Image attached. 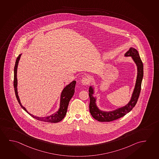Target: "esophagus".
I'll list each match as a JSON object with an SVG mask.
<instances>
[{
  "label": "esophagus",
  "mask_w": 159,
  "mask_h": 159,
  "mask_svg": "<svg viewBox=\"0 0 159 159\" xmlns=\"http://www.w3.org/2000/svg\"><path fill=\"white\" fill-rule=\"evenodd\" d=\"M81 82L83 84V85H87V84H88L89 83L90 80H89V79L88 77H83V78L82 79Z\"/></svg>",
  "instance_id": "1"
}]
</instances>
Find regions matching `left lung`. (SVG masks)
Masks as SVG:
<instances>
[{
    "label": "left lung",
    "mask_w": 159,
    "mask_h": 159,
    "mask_svg": "<svg viewBox=\"0 0 159 159\" xmlns=\"http://www.w3.org/2000/svg\"><path fill=\"white\" fill-rule=\"evenodd\" d=\"M125 56H131L134 62L137 66V77L135 88L131 96V99L128 103L124 107L117 108L112 111H101L97 106L96 98L94 97V89L91 86L89 88V96L90 98L89 103V111L92 115L96 120L98 121L105 122V121H113L118 119L124 116L126 114L131 111L135 106L141 91V82L143 78V64L141 58L140 57L139 52L135 48H130L124 55Z\"/></svg>",
    "instance_id": "1"
}]
</instances>
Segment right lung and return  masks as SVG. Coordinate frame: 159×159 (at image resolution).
<instances>
[{
  "label": "right lung",
  "mask_w": 159,
  "mask_h": 159,
  "mask_svg": "<svg viewBox=\"0 0 159 159\" xmlns=\"http://www.w3.org/2000/svg\"><path fill=\"white\" fill-rule=\"evenodd\" d=\"M21 54L19 55L16 60L15 62V67H14V87L15 90V96L18 100L19 103L20 104L21 108L26 111L30 116L33 117L34 118L37 119L38 120L48 122V123H58L61 121L65 116L67 107H68L69 102L71 100V98L73 97L75 93V88L76 86V81H73L70 83L68 85L66 86L63 88V90L61 92L60 97V108L58 111L55 113L52 114L50 116H46V117H39V116H34L33 114L29 113L27 110L24 107L22 106L20 102V99L19 97L18 93V89H17V85H18V80H17V68H18V63L20 60V57Z\"/></svg>",
  "instance_id": "1"
}]
</instances>
